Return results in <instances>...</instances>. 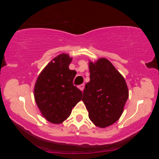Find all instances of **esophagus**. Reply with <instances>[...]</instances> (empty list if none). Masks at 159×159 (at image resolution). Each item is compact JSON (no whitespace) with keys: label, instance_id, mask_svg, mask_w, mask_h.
I'll list each match as a JSON object with an SVG mask.
<instances>
[{"label":"esophagus","instance_id":"1","mask_svg":"<svg viewBox=\"0 0 159 159\" xmlns=\"http://www.w3.org/2000/svg\"><path fill=\"white\" fill-rule=\"evenodd\" d=\"M84 84H81V85H79V89L81 90V91H83V89H84Z\"/></svg>","mask_w":159,"mask_h":159}]
</instances>
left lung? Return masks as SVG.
Listing matches in <instances>:
<instances>
[{"mask_svg":"<svg viewBox=\"0 0 159 159\" xmlns=\"http://www.w3.org/2000/svg\"><path fill=\"white\" fill-rule=\"evenodd\" d=\"M90 82L85 84L82 100L94 124L106 128L119 119L128 98L123 76L106 58L89 62Z\"/></svg>","mask_w":159,"mask_h":159,"instance_id":"obj_1","label":"left lung"}]
</instances>
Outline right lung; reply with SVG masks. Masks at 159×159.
I'll return each mask as SVG.
<instances>
[{"instance_id": "add662e5", "label": "right lung", "mask_w": 159, "mask_h": 159, "mask_svg": "<svg viewBox=\"0 0 159 159\" xmlns=\"http://www.w3.org/2000/svg\"><path fill=\"white\" fill-rule=\"evenodd\" d=\"M72 58L62 53L48 64L39 74L34 86L35 101L43 116L59 124L71 114L82 99V92L73 84L76 74L69 66Z\"/></svg>"}]
</instances>
